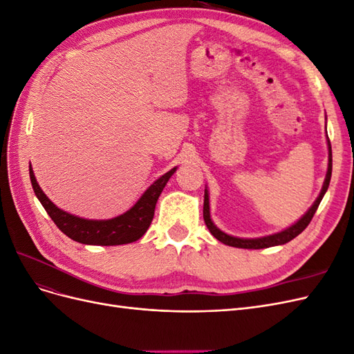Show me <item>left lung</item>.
<instances>
[{"label": "left lung", "instance_id": "8db88e82", "mask_svg": "<svg viewBox=\"0 0 354 354\" xmlns=\"http://www.w3.org/2000/svg\"><path fill=\"white\" fill-rule=\"evenodd\" d=\"M328 136V134H326ZM328 171H326V177L324 181L322 190L317 196V199L315 201V203L312 207L308 208V211L304 214V216L299 218L292 226L286 227L285 230L279 232V233H273L269 234V236H263V238H255V239H243V238H234L230 236V234L221 232L216 224L212 223L211 216H209V196H208V190L205 189V195H203V220H205V224L208 230L211 232V234L216 239H218L220 242H223L224 245L229 246H236V248H245V250H261V248H269V246H276V245H283L289 241H292L294 238H297L299 233H301L307 226L308 223L312 221L315 212L319 207L320 201H322L324 195L326 194V190L329 187V181H330V174H332V151H330V142L328 138Z\"/></svg>", "mask_w": 354, "mask_h": 354}]
</instances>
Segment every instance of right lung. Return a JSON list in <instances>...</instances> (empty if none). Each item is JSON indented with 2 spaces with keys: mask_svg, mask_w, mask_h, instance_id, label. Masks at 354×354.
<instances>
[{
  "mask_svg": "<svg viewBox=\"0 0 354 354\" xmlns=\"http://www.w3.org/2000/svg\"><path fill=\"white\" fill-rule=\"evenodd\" d=\"M177 167L169 169L162 177H159L153 185L136 202L133 208L111 220H87L57 208L44 192L41 190L34 176V169L29 165V176L32 189H34L41 205L44 207L50 218L56 226L75 242L84 245H124L140 239L151 226L155 214V207L160 192L164 190L169 177L176 173Z\"/></svg>",
  "mask_w": 354,
  "mask_h": 354,
  "instance_id": "right-lung-1",
  "label": "right lung"
}]
</instances>
